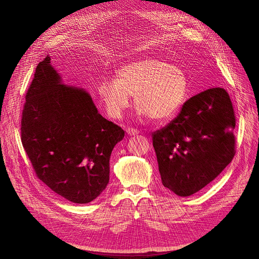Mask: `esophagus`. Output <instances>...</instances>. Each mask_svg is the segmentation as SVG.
I'll return each mask as SVG.
<instances>
[{
  "label": "esophagus",
  "mask_w": 259,
  "mask_h": 259,
  "mask_svg": "<svg viewBox=\"0 0 259 259\" xmlns=\"http://www.w3.org/2000/svg\"><path fill=\"white\" fill-rule=\"evenodd\" d=\"M127 134L130 136H135V135H138L139 134V131L135 130V128H127Z\"/></svg>",
  "instance_id": "1"
}]
</instances>
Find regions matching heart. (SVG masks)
<instances>
[{
  "label": "heart",
  "mask_w": 259,
  "mask_h": 259,
  "mask_svg": "<svg viewBox=\"0 0 259 259\" xmlns=\"http://www.w3.org/2000/svg\"><path fill=\"white\" fill-rule=\"evenodd\" d=\"M187 92L184 70L155 57L127 62L116 70L114 80L104 79L97 84L99 105L111 119H120L134 95L139 116L166 121L182 107Z\"/></svg>",
  "instance_id": "heart-1"
}]
</instances>
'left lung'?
I'll return each mask as SVG.
<instances>
[{
    "label": "left lung",
    "mask_w": 259,
    "mask_h": 259,
    "mask_svg": "<svg viewBox=\"0 0 259 259\" xmlns=\"http://www.w3.org/2000/svg\"><path fill=\"white\" fill-rule=\"evenodd\" d=\"M230 97L214 88L188 99L176 119L152 135L163 186L189 197L214 180L234 156Z\"/></svg>",
    "instance_id": "1"
}]
</instances>
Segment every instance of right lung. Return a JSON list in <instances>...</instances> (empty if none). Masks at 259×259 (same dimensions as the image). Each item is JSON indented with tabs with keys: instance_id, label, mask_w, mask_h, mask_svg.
Masks as SVG:
<instances>
[{
	"instance_id": "add662e5",
	"label": "right lung",
	"mask_w": 259,
	"mask_h": 259,
	"mask_svg": "<svg viewBox=\"0 0 259 259\" xmlns=\"http://www.w3.org/2000/svg\"><path fill=\"white\" fill-rule=\"evenodd\" d=\"M123 137L88 92L62 83L49 55L37 65L22 110L21 142L37 177L54 192L77 204L99 197Z\"/></svg>"
}]
</instances>
